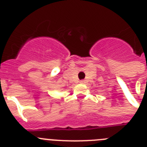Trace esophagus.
Returning a JSON list of instances; mask_svg holds the SVG:
<instances>
[{
  "mask_svg": "<svg viewBox=\"0 0 147 147\" xmlns=\"http://www.w3.org/2000/svg\"><path fill=\"white\" fill-rule=\"evenodd\" d=\"M80 82L81 83V84H85V80H81V81H80Z\"/></svg>",
  "mask_w": 147,
  "mask_h": 147,
  "instance_id": "1",
  "label": "esophagus"
}]
</instances>
